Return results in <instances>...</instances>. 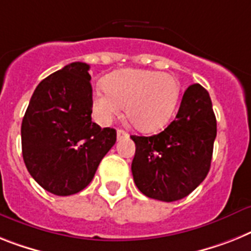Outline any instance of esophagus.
<instances>
[{"instance_id": "1", "label": "esophagus", "mask_w": 251, "mask_h": 251, "mask_svg": "<svg viewBox=\"0 0 251 251\" xmlns=\"http://www.w3.org/2000/svg\"><path fill=\"white\" fill-rule=\"evenodd\" d=\"M125 138H129V134H127L125 130H121V129L117 130V140H121V139H125Z\"/></svg>"}]
</instances>
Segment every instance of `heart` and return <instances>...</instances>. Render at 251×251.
Returning <instances> with one entry per match:
<instances>
[{
    "mask_svg": "<svg viewBox=\"0 0 251 251\" xmlns=\"http://www.w3.org/2000/svg\"><path fill=\"white\" fill-rule=\"evenodd\" d=\"M180 84L171 74L124 69L109 74L104 89L93 96L97 120L108 124L124 106L126 120L135 129L153 131L165 125L174 112Z\"/></svg>",
    "mask_w": 251,
    "mask_h": 251,
    "instance_id": "obj_1",
    "label": "heart"
}]
</instances>
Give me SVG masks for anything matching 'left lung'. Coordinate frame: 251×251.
<instances>
[{
  "mask_svg": "<svg viewBox=\"0 0 251 251\" xmlns=\"http://www.w3.org/2000/svg\"><path fill=\"white\" fill-rule=\"evenodd\" d=\"M217 135L209 93L199 84L185 90L174 121L157 135H131L135 155L131 172L145 197L176 201L207 177Z\"/></svg>",
  "mask_w": 251,
  "mask_h": 251,
  "instance_id": "obj_1",
  "label": "left lung"
}]
</instances>
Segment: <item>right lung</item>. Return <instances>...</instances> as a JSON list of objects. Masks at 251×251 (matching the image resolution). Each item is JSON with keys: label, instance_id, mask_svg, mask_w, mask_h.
I'll return each mask as SVG.
<instances>
[{"label": "right lung", "instance_id": "obj_1", "mask_svg": "<svg viewBox=\"0 0 251 251\" xmlns=\"http://www.w3.org/2000/svg\"><path fill=\"white\" fill-rule=\"evenodd\" d=\"M89 65L73 62L35 88L22 124L29 174L44 190L67 197L85 189L116 143V130L92 121Z\"/></svg>", "mask_w": 251, "mask_h": 251}]
</instances>
